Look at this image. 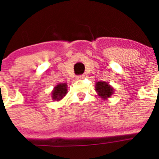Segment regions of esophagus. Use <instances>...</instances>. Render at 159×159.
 Wrapping results in <instances>:
<instances>
[{
	"label": "esophagus",
	"instance_id": "esophagus-1",
	"mask_svg": "<svg viewBox=\"0 0 159 159\" xmlns=\"http://www.w3.org/2000/svg\"><path fill=\"white\" fill-rule=\"evenodd\" d=\"M84 76H85V75H79V76H76V78L77 79H83V78H84Z\"/></svg>",
	"mask_w": 159,
	"mask_h": 159
}]
</instances>
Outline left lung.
Segmentation results:
<instances>
[{
  "label": "left lung",
  "mask_w": 159,
  "mask_h": 159,
  "mask_svg": "<svg viewBox=\"0 0 159 159\" xmlns=\"http://www.w3.org/2000/svg\"><path fill=\"white\" fill-rule=\"evenodd\" d=\"M95 90L100 98L102 100H106L114 93V89L107 82H96L95 83Z\"/></svg>",
  "instance_id": "1"
}]
</instances>
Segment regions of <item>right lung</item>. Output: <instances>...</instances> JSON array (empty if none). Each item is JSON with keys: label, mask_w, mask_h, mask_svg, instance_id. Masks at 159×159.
<instances>
[{"label": "right lung", "mask_w": 159, "mask_h": 159, "mask_svg": "<svg viewBox=\"0 0 159 159\" xmlns=\"http://www.w3.org/2000/svg\"><path fill=\"white\" fill-rule=\"evenodd\" d=\"M67 93V84L65 83H59L53 88L52 91V99L53 100H62L64 97L66 96Z\"/></svg>", "instance_id": "obj_1"}]
</instances>
